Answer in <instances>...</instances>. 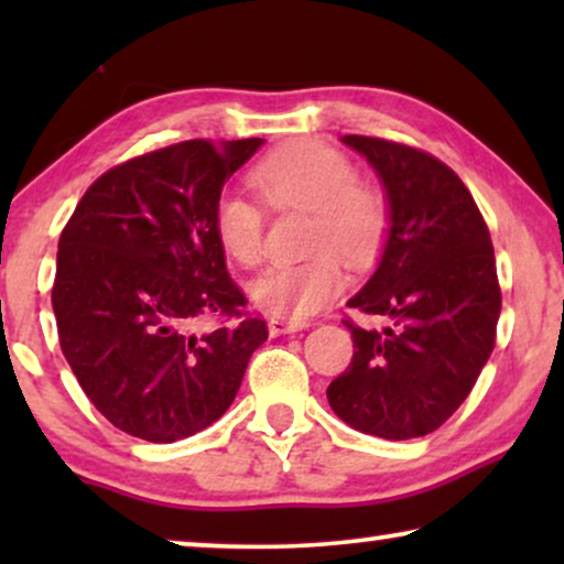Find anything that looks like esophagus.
I'll return each instance as SVG.
<instances>
[{
	"label": "esophagus",
	"mask_w": 564,
	"mask_h": 564,
	"mask_svg": "<svg viewBox=\"0 0 564 564\" xmlns=\"http://www.w3.org/2000/svg\"><path fill=\"white\" fill-rule=\"evenodd\" d=\"M305 326H307L305 321L272 318V321H269V336H284V334H292V330H300V328H305Z\"/></svg>",
	"instance_id": "esophagus-1"
}]
</instances>
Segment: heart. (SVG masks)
Segmentation results:
<instances>
[{
    "label": "heart",
    "instance_id": "1",
    "mask_svg": "<svg viewBox=\"0 0 564 564\" xmlns=\"http://www.w3.org/2000/svg\"><path fill=\"white\" fill-rule=\"evenodd\" d=\"M251 187L274 210H305L307 249L295 264H274L249 282L251 303L274 318L303 321L318 313L344 288L339 257L354 269L372 264L388 236V203L357 182L351 161L334 145L284 143L249 172ZM213 236L228 259L259 264L264 251V213L241 192H223L213 205Z\"/></svg>",
    "mask_w": 564,
    "mask_h": 564
}]
</instances>
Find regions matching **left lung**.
<instances>
[{
  "mask_svg": "<svg viewBox=\"0 0 564 564\" xmlns=\"http://www.w3.org/2000/svg\"><path fill=\"white\" fill-rule=\"evenodd\" d=\"M341 143L367 159L388 203L380 261L346 305L388 326L346 321L354 357L326 395L351 429L405 442L442 426L490 359L500 315L496 253L449 166L382 138L344 135Z\"/></svg>",
  "mask_w": 564,
  "mask_h": 564,
  "instance_id": "obj_1",
  "label": "left lung"
}]
</instances>
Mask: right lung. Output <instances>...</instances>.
<instances>
[{"mask_svg": "<svg viewBox=\"0 0 564 564\" xmlns=\"http://www.w3.org/2000/svg\"><path fill=\"white\" fill-rule=\"evenodd\" d=\"M264 145L184 141L110 169L58 241L53 313L61 351L112 426L172 444L220 419L267 323L241 318L243 292L213 236L223 184ZM207 317H238L197 332Z\"/></svg>", "mask_w": 564, "mask_h": 564, "instance_id": "add662e5", "label": "right lung"}]
</instances>
